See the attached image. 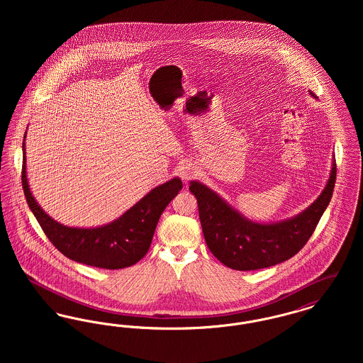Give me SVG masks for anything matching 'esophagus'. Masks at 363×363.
I'll return each mask as SVG.
<instances>
[{
    "instance_id": "1",
    "label": "esophagus",
    "mask_w": 363,
    "mask_h": 363,
    "mask_svg": "<svg viewBox=\"0 0 363 363\" xmlns=\"http://www.w3.org/2000/svg\"><path fill=\"white\" fill-rule=\"evenodd\" d=\"M178 175L181 177L182 181H189L191 178H194L197 175V170L191 163H184L179 169H178Z\"/></svg>"
}]
</instances>
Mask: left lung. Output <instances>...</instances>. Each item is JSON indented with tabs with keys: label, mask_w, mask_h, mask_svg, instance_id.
<instances>
[{
	"label": "left lung",
	"mask_w": 363,
	"mask_h": 363,
	"mask_svg": "<svg viewBox=\"0 0 363 363\" xmlns=\"http://www.w3.org/2000/svg\"><path fill=\"white\" fill-rule=\"evenodd\" d=\"M335 182L333 159L328 182L317 200L294 218L275 223L249 220L199 181H190L189 190L197 199L203 234L211 253L231 269L255 271L291 259L306 245L328 207Z\"/></svg>",
	"instance_id": "1"
}]
</instances>
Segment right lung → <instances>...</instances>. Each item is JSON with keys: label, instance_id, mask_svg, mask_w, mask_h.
Wrapping results in <instances>:
<instances>
[{"label": "right lung", "instance_id": "obj_1", "mask_svg": "<svg viewBox=\"0 0 363 363\" xmlns=\"http://www.w3.org/2000/svg\"><path fill=\"white\" fill-rule=\"evenodd\" d=\"M21 182L27 204L52 245L68 259L104 269L130 267L147 255L162 212L182 189V181L175 177L150 190L111 223L80 228L58 223L36 203L27 181L24 141Z\"/></svg>", "mask_w": 363, "mask_h": 363}]
</instances>
